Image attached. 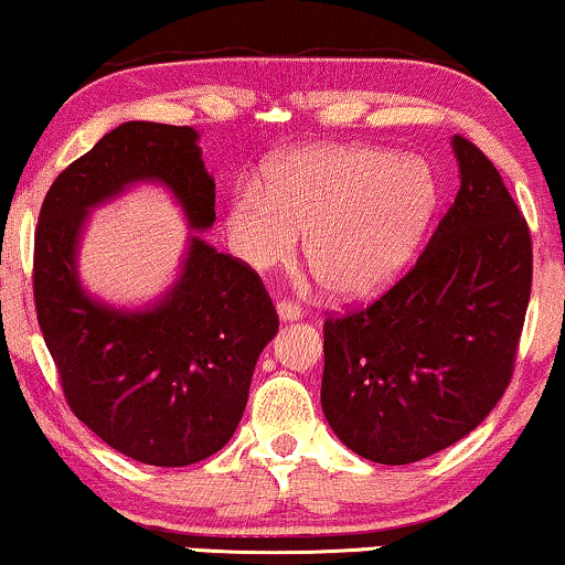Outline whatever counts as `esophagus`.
Wrapping results in <instances>:
<instances>
[{"label":"esophagus","mask_w":565,"mask_h":565,"mask_svg":"<svg viewBox=\"0 0 565 565\" xmlns=\"http://www.w3.org/2000/svg\"><path fill=\"white\" fill-rule=\"evenodd\" d=\"M277 315H280L282 322H296V319L303 317V309H301V303L282 298V301L277 303Z\"/></svg>","instance_id":"34e87169"}]
</instances>
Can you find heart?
I'll use <instances>...</instances> for the list:
<instances>
[{
	"label": "heart",
	"mask_w": 565,
	"mask_h": 565,
	"mask_svg": "<svg viewBox=\"0 0 565 565\" xmlns=\"http://www.w3.org/2000/svg\"><path fill=\"white\" fill-rule=\"evenodd\" d=\"M437 206V180L416 154L364 143H315L243 180L227 209L235 254L256 269L306 256L332 294H377L406 267Z\"/></svg>",
	"instance_id": "obj_1"
}]
</instances>
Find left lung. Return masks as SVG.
Returning <instances> with one entry per match:
<instances>
[{
	"label": "left lung",
	"instance_id": "left-lung-1",
	"mask_svg": "<svg viewBox=\"0 0 565 565\" xmlns=\"http://www.w3.org/2000/svg\"><path fill=\"white\" fill-rule=\"evenodd\" d=\"M461 188L406 275L324 319L322 408L348 448L414 463L469 435L513 377L532 235L482 149L452 136Z\"/></svg>",
	"mask_w": 565,
	"mask_h": 565
}]
</instances>
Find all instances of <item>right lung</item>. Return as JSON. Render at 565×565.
I'll list each match as a JSON object with an SVG mask.
<instances>
[{
    "mask_svg": "<svg viewBox=\"0 0 565 565\" xmlns=\"http://www.w3.org/2000/svg\"><path fill=\"white\" fill-rule=\"evenodd\" d=\"M185 125L122 122L46 191L33 238V303L70 411L109 448L149 466H188L238 427L250 374L280 319L246 262L191 241L183 275L146 311L81 288L86 212L138 180L175 193L191 227L214 222V180Z\"/></svg>",
    "mask_w": 565,
    "mask_h": 565,
    "instance_id": "right-lung-1",
    "label": "right lung"
}]
</instances>
